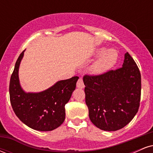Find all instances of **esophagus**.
Returning a JSON list of instances; mask_svg holds the SVG:
<instances>
[{
	"label": "esophagus",
	"mask_w": 153,
	"mask_h": 153,
	"mask_svg": "<svg viewBox=\"0 0 153 153\" xmlns=\"http://www.w3.org/2000/svg\"><path fill=\"white\" fill-rule=\"evenodd\" d=\"M76 85H77V88H83L85 87V85H84L83 81H82V79L81 78L78 79Z\"/></svg>",
	"instance_id": "1"
}]
</instances>
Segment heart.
<instances>
[{
  "label": "heart",
  "mask_w": 153,
  "mask_h": 153,
  "mask_svg": "<svg viewBox=\"0 0 153 153\" xmlns=\"http://www.w3.org/2000/svg\"><path fill=\"white\" fill-rule=\"evenodd\" d=\"M104 48H99L96 51V56L99 58L89 68L90 73L93 75H101L109 71L114 66L118 59V53L113 49L106 51Z\"/></svg>",
  "instance_id": "b5f03b06"
}]
</instances>
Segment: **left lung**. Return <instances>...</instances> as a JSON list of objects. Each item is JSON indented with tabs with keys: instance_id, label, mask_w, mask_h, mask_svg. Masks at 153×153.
I'll list each match as a JSON object with an SVG mask.
<instances>
[{
	"instance_id": "1",
	"label": "left lung",
	"mask_w": 153,
	"mask_h": 153,
	"mask_svg": "<svg viewBox=\"0 0 153 153\" xmlns=\"http://www.w3.org/2000/svg\"><path fill=\"white\" fill-rule=\"evenodd\" d=\"M83 82L89 118L101 130H119L137 113L141 75L128 52L122 68L99 75H85Z\"/></svg>"
}]
</instances>
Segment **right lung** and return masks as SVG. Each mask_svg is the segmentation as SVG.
<instances>
[{"label": "right lung", "mask_w": 153, "mask_h": 153, "mask_svg": "<svg viewBox=\"0 0 153 153\" xmlns=\"http://www.w3.org/2000/svg\"><path fill=\"white\" fill-rule=\"evenodd\" d=\"M24 50L16 62L10 80L9 94L16 115L26 126L38 131H52L65 119V106L76 87L78 76L59 80L47 90L39 93H26L21 87L19 68Z\"/></svg>", "instance_id": "obj_1"}]
</instances>
